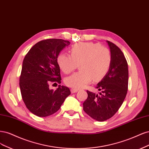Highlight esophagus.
<instances>
[{"mask_svg": "<svg viewBox=\"0 0 149 149\" xmlns=\"http://www.w3.org/2000/svg\"><path fill=\"white\" fill-rule=\"evenodd\" d=\"M78 92V90L77 89H75V88H72L71 89V93H74Z\"/></svg>", "mask_w": 149, "mask_h": 149, "instance_id": "esophagus-1", "label": "esophagus"}]
</instances>
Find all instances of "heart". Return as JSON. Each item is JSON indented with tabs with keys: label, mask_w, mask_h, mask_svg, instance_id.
Returning a JSON list of instances; mask_svg holds the SVG:
<instances>
[{
	"label": "heart",
	"mask_w": 149,
	"mask_h": 149,
	"mask_svg": "<svg viewBox=\"0 0 149 149\" xmlns=\"http://www.w3.org/2000/svg\"><path fill=\"white\" fill-rule=\"evenodd\" d=\"M70 55L61 53L57 64L65 74H69L80 65V70L67 77L65 84L80 89L86 87L92 80L98 81L106 75L111 64V54L107 47L93 42H80L70 48Z\"/></svg>",
	"instance_id": "b5f03b06"
}]
</instances>
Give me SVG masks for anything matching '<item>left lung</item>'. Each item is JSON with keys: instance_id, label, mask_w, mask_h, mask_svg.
I'll list each match as a JSON object with an SVG mask.
<instances>
[{"instance_id": "8db88e82", "label": "left lung", "mask_w": 149, "mask_h": 149, "mask_svg": "<svg viewBox=\"0 0 149 149\" xmlns=\"http://www.w3.org/2000/svg\"><path fill=\"white\" fill-rule=\"evenodd\" d=\"M111 54L109 69L96 88L100 95L87 90L88 97L83 103L84 111L98 121L113 116L121 107L128 88V65L123 52L111 41H107Z\"/></svg>"}]
</instances>
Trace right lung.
<instances>
[{"instance_id": "right-lung-1", "label": "right lung", "mask_w": 149, "mask_h": 149, "mask_svg": "<svg viewBox=\"0 0 149 149\" xmlns=\"http://www.w3.org/2000/svg\"><path fill=\"white\" fill-rule=\"evenodd\" d=\"M70 45L62 39H47L37 42L26 54L20 77L22 97L30 112L46 117L60 109L70 95L69 88L61 85L56 90L49 89L51 82L61 83L57 57ZM56 84V83H54Z\"/></svg>"}]
</instances>
